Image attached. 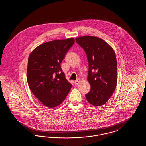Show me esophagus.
Wrapping results in <instances>:
<instances>
[{
  "mask_svg": "<svg viewBox=\"0 0 146 146\" xmlns=\"http://www.w3.org/2000/svg\"><path fill=\"white\" fill-rule=\"evenodd\" d=\"M80 79H77L75 81V84L76 85H78L79 83H80Z\"/></svg>",
  "mask_w": 146,
  "mask_h": 146,
  "instance_id": "esophagus-1",
  "label": "esophagus"
}]
</instances>
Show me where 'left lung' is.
<instances>
[{"label":"left lung","instance_id":"1","mask_svg":"<svg viewBox=\"0 0 146 146\" xmlns=\"http://www.w3.org/2000/svg\"><path fill=\"white\" fill-rule=\"evenodd\" d=\"M85 51L89 64L88 80L90 91L85 95L94 106L105 104L111 98L117 83V62L113 49L102 39L91 36L76 39Z\"/></svg>","mask_w":146,"mask_h":146}]
</instances>
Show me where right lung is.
Masks as SVG:
<instances>
[{
  "label": "right lung",
  "mask_w": 146,
  "mask_h": 146,
  "mask_svg": "<svg viewBox=\"0 0 146 146\" xmlns=\"http://www.w3.org/2000/svg\"><path fill=\"white\" fill-rule=\"evenodd\" d=\"M74 42L73 38L47 42L36 48L29 56L28 86L35 96L47 107L61 104L72 88L62 72L61 63Z\"/></svg>",
  "instance_id": "1"
}]
</instances>
